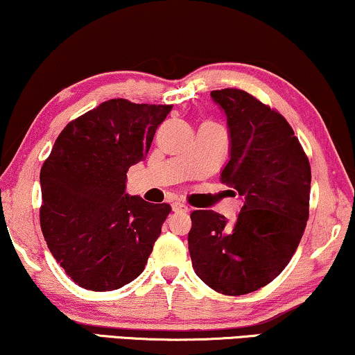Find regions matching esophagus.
<instances>
[{"label":"esophagus","mask_w":355,"mask_h":355,"mask_svg":"<svg viewBox=\"0 0 355 355\" xmlns=\"http://www.w3.org/2000/svg\"><path fill=\"white\" fill-rule=\"evenodd\" d=\"M173 211L174 213H187L189 207L182 202H173Z\"/></svg>","instance_id":"1"}]
</instances>
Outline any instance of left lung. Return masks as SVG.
Returning <instances> with one entry per match:
<instances>
[{"instance_id":"8db88e82","label":"left lung","mask_w":355,"mask_h":355,"mask_svg":"<svg viewBox=\"0 0 355 355\" xmlns=\"http://www.w3.org/2000/svg\"><path fill=\"white\" fill-rule=\"evenodd\" d=\"M211 97L230 131L220 182L243 205L234 223L195 209L189 251L209 288L240 296L270 284L295 254L309 219L311 165L280 112L241 89L211 91Z\"/></svg>"}]
</instances>
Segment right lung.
I'll use <instances>...</instances> for the list:
<instances>
[{
    "mask_svg": "<svg viewBox=\"0 0 355 355\" xmlns=\"http://www.w3.org/2000/svg\"><path fill=\"white\" fill-rule=\"evenodd\" d=\"M173 105L110 99L67 125L40 173V224L65 274L92 291L142 274L171 207L125 193Z\"/></svg>",
    "mask_w": 355,
    "mask_h": 355,
    "instance_id": "right-lung-1",
    "label": "right lung"
}]
</instances>
